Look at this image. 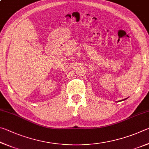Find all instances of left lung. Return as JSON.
Masks as SVG:
<instances>
[{
  "mask_svg": "<svg viewBox=\"0 0 149 149\" xmlns=\"http://www.w3.org/2000/svg\"><path fill=\"white\" fill-rule=\"evenodd\" d=\"M127 98H126V99H124V100H120V101H118V102H120V101H124V100H127Z\"/></svg>",
  "mask_w": 149,
  "mask_h": 149,
  "instance_id": "8db88e82",
  "label": "left lung"
}]
</instances>
